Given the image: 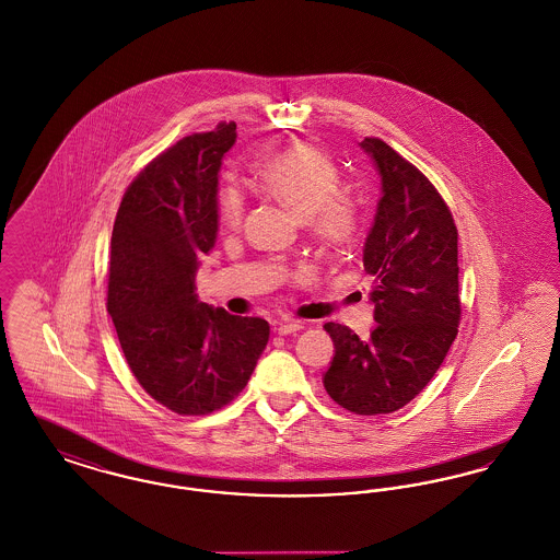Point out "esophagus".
Segmentation results:
<instances>
[{"label": "esophagus", "instance_id": "obj_1", "mask_svg": "<svg viewBox=\"0 0 560 560\" xmlns=\"http://www.w3.org/2000/svg\"><path fill=\"white\" fill-rule=\"evenodd\" d=\"M305 328V324L303 322H282V324H278V335H282V337H287V335H294V332H299V330H303Z\"/></svg>", "mask_w": 560, "mask_h": 560}]
</instances>
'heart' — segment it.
<instances>
[{"label": "heart", "mask_w": 560, "mask_h": 560, "mask_svg": "<svg viewBox=\"0 0 560 560\" xmlns=\"http://www.w3.org/2000/svg\"><path fill=\"white\" fill-rule=\"evenodd\" d=\"M261 186L296 218L305 219L322 243L337 246L351 238L355 211L339 195V170L322 148L301 142L276 152L261 170ZM243 209V195L236 188L228 186L219 192L218 211L223 225H236Z\"/></svg>", "instance_id": "1"}]
</instances>
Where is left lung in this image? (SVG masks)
Wrapping results in <instances>:
<instances>
[{
  "mask_svg": "<svg viewBox=\"0 0 560 560\" xmlns=\"http://www.w3.org/2000/svg\"><path fill=\"white\" fill-rule=\"evenodd\" d=\"M360 148L381 177L362 257L374 276L376 326L362 341L347 326L324 324L335 358L322 383L345 410L374 416L410 404L458 335V232L420 171L378 138H365Z\"/></svg>",
  "mask_w": 560,
  "mask_h": 560,
  "instance_id": "1",
  "label": "left lung"
}]
</instances>
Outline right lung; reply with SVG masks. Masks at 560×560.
<instances>
[{
    "mask_svg": "<svg viewBox=\"0 0 560 560\" xmlns=\"http://www.w3.org/2000/svg\"><path fill=\"white\" fill-rule=\"evenodd\" d=\"M236 122L195 133L156 156L122 196L110 238L108 314L125 360L150 397L198 416L246 387L269 339L261 317L232 316L196 294L215 246L219 170Z\"/></svg>",
    "mask_w": 560,
    "mask_h": 560,
    "instance_id": "obj_1",
    "label": "right lung"
}]
</instances>
